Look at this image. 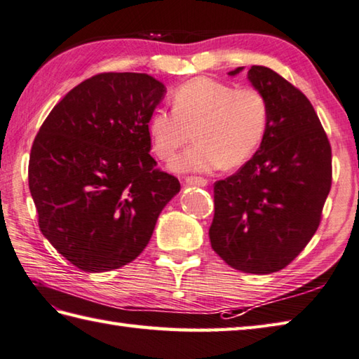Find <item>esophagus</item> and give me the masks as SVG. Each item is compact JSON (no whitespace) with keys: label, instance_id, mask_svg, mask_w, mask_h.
<instances>
[{"label":"esophagus","instance_id":"esophagus-1","mask_svg":"<svg viewBox=\"0 0 359 359\" xmlns=\"http://www.w3.org/2000/svg\"><path fill=\"white\" fill-rule=\"evenodd\" d=\"M187 185H194V187H207L208 180L203 177H196V175H191V177H187Z\"/></svg>","mask_w":359,"mask_h":359}]
</instances>
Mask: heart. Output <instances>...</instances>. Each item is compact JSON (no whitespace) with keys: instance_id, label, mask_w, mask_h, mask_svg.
<instances>
[{"instance_id":"1","label":"heart","mask_w":359,"mask_h":359,"mask_svg":"<svg viewBox=\"0 0 359 359\" xmlns=\"http://www.w3.org/2000/svg\"><path fill=\"white\" fill-rule=\"evenodd\" d=\"M269 124V104L254 87L194 77L172 93V110L156 109L147 123L152 149L171 161L191 140L196 144L174 161V170L208 172L236 168L262 144Z\"/></svg>"}]
</instances>
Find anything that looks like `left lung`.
Returning a JSON list of instances; mask_svg holds the SVG:
<instances>
[{"mask_svg":"<svg viewBox=\"0 0 359 359\" xmlns=\"http://www.w3.org/2000/svg\"><path fill=\"white\" fill-rule=\"evenodd\" d=\"M243 72L238 67L230 76ZM269 104L266 135L248 163L215 184L210 243L248 273L290 264L319 227L332 188V147L308 97L271 68L248 73Z\"/></svg>","mask_w":359,"mask_h":359,"instance_id":"8db88e82","label":"left lung"}]
</instances>
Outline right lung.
<instances>
[{"label": "right lung", "instance_id": "1", "mask_svg": "<svg viewBox=\"0 0 359 359\" xmlns=\"http://www.w3.org/2000/svg\"><path fill=\"white\" fill-rule=\"evenodd\" d=\"M166 88L144 73H101L54 105L34 140L29 189L39 227L86 272L133 262L180 184L156 168L147 123Z\"/></svg>", "mask_w": 359, "mask_h": 359}]
</instances>
